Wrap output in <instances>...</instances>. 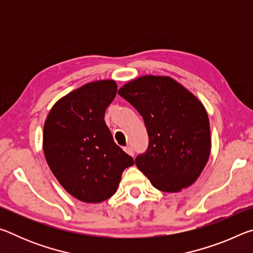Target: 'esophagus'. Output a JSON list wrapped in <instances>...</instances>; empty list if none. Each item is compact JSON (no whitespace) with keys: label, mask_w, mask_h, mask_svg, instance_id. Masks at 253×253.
<instances>
[{"label":"esophagus","mask_w":253,"mask_h":253,"mask_svg":"<svg viewBox=\"0 0 253 253\" xmlns=\"http://www.w3.org/2000/svg\"><path fill=\"white\" fill-rule=\"evenodd\" d=\"M124 151H125L128 155L134 156V148H132L131 146H126L125 148H124Z\"/></svg>","instance_id":"esophagus-1"}]
</instances>
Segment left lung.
Returning a JSON list of instances; mask_svg holds the SVG:
<instances>
[{
  "label": "left lung",
  "instance_id": "1",
  "mask_svg": "<svg viewBox=\"0 0 253 253\" xmlns=\"http://www.w3.org/2000/svg\"><path fill=\"white\" fill-rule=\"evenodd\" d=\"M143 117L146 152L136 166L157 190L178 192L193 184L211 152L208 113L198 98L164 76H143L118 90Z\"/></svg>",
  "mask_w": 253,
  "mask_h": 253
}]
</instances>
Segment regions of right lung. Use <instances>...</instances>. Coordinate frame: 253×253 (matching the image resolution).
Returning a JSON list of instances; mask_svg holds the SVG:
<instances>
[{
	"mask_svg": "<svg viewBox=\"0 0 253 253\" xmlns=\"http://www.w3.org/2000/svg\"><path fill=\"white\" fill-rule=\"evenodd\" d=\"M117 93L114 80L85 84L55 102L43 128V152L55 178L74 198L99 203L116 193L135 161L114 142L105 111Z\"/></svg>",
	"mask_w": 253,
	"mask_h": 253,
	"instance_id": "obj_1",
	"label": "right lung"
}]
</instances>
